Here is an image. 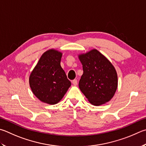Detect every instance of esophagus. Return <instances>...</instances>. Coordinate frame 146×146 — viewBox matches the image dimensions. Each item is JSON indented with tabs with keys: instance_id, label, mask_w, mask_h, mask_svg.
Masks as SVG:
<instances>
[{
	"instance_id": "34e87169",
	"label": "esophagus",
	"mask_w": 146,
	"mask_h": 146,
	"mask_svg": "<svg viewBox=\"0 0 146 146\" xmlns=\"http://www.w3.org/2000/svg\"><path fill=\"white\" fill-rule=\"evenodd\" d=\"M72 83L73 85H75V86H76L77 85V83H78V81L76 79H74V80L72 81Z\"/></svg>"
}]
</instances>
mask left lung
Listing matches in <instances>:
<instances>
[{
    "label": "left lung",
    "instance_id": "left-lung-1",
    "mask_svg": "<svg viewBox=\"0 0 146 146\" xmlns=\"http://www.w3.org/2000/svg\"><path fill=\"white\" fill-rule=\"evenodd\" d=\"M78 57L84 71L78 84L82 93L95 106L109 102L117 88V75L112 63L96 49Z\"/></svg>",
    "mask_w": 146,
    "mask_h": 146
}]
</instances>
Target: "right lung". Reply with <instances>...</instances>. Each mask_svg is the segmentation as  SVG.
Returning a JSON list of instances; mask_svg holds the SVG:
<instances>
[{"label":"right lung","mask_w":146,"mask_h":146,"mask_svg":"<svg viewBox=\"0 0 146 146\" xmlns=\"http://www.w3.org/2000/svg\"><path fill=\"white\" fill-rule=\"evenodd\" d=\"M62 53L49 50L41 55L31 73L29 84L34 94L42 102L56 104L71 86L60 66Z\"/></svg>","instance_id":"add662e5"}]
</instances>
